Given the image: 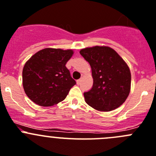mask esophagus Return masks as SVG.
<instances>
[{"instance_id": "obj_1", "label": "esophagus", "mask_w": 156, "mask_h": 156, "mask_svg": "<svg viewBox=\"0 0 156 156\" xmlns=\"http://www.w3.org/2000/svg\"><path fill=\"white\" fill-rule=\"evenodd\" d=\"M81 78H80V79H78V80H77V84H78V85H80V84H81Z\"/></svg>"}]
</instances>
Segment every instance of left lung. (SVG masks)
I'll return each mask as SVG.
<instances>
[{
  "label": "left lung",
  "mask_w": 156,
  "mask_h": 156,
  "mask_svg": "<svg viewBox=\"0 0 156 156\" xmlns=\"http://www.w3.org/2000/svg\"><path fill=\"white\" fill-rule=\"evenodd\" d=\"M80 54L92 68L93 85L84 92L85 102L99 111H111L125 102L130 93L131 75L128 66L110 47L82 49Z\"/></svg>",
  "instance_id": "1"
}]
</instances>
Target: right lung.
I'll return each mask as SVG.
<instances>
[{
  "label": "right lung",
  "instance_id": "obj_1",
  "mask_svg": "<svg viewBox=\"0 0 156 156\" xmlns=\"http://www.w3.org/2000/svg\"><path fill=\"white\" fill-rule=\"evenodd\" d=\"M72 54L71 50L43 49L26 63L22 83L31 100L39 106H50L65 99L76 84L65 66Z\"/></svg>",
  "mask_w": 156,
  "mask_h": 156
}]
</instances>
